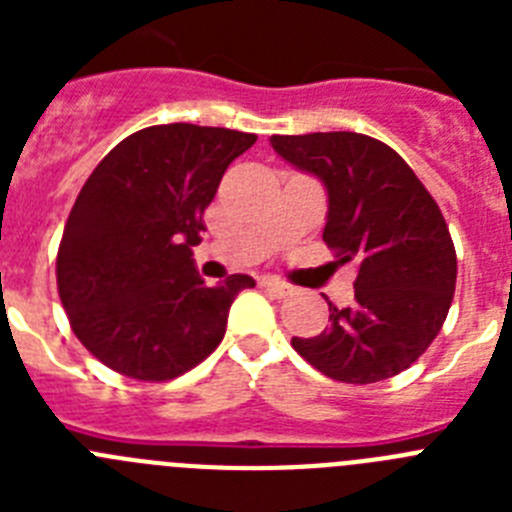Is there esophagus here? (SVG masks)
I'll list each match as a JSON object with an SVG mask.
<instances>
[{
	"mask_svg": "<svg viewBox=\"0 0 512 512\" xmlns=\"http://www.w3.org/2000/svg\"><path fill=\"white\" fill-rule=\"evenodd\" d=\"M261 287L269 289L271 295H277V297H284V295H289V292H292V287H289L287 282H282V279H277V277H264V279H261Z\"/></svg>",
	"mask_w": 512,
	"mask_h": 512,
	"instance_id": "esophagus-1",
	"label": "esophagus"
}]
</instances>
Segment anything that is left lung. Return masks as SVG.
<instances>
[{"label":"left lung","instance_id":"left-lung-1","mask_svg":"<svg viewBox=\"0 0 512 512\" xmlns=\"http://www.w3.org/2000/svg\"><path fill=\"white\" fill-rule=\"evenodd\" d=\"M271 148L325 184L323 241L336 264L356 266L354 302H328V328L292 346L336 382L374 384L405 372L454 300L456 251L436 200L400 153L369 135H271Z\"/></svg>","mask_w":512,"mask_h":512}]
</instances>
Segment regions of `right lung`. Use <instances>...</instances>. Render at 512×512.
<instances>
[{"instance_id":"1","label":"right lung","mask_w":512,"mask_h":512,"mask_svg":"<svg viewBox=\"0 0 512 512\" xmlns=\"http://www.w3.org/2000/svg\"><path fill=\"white\" fill-rule=\"evenodd\" d=\"M253 133L151 125L120 140L81 187L56 259L58 297L89 354L122 377L166 382L220 346L241 289L207 287L192 246L233 158Z\"/></svg>"}]
</instances>
